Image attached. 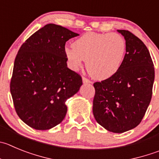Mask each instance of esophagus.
I'll list each match as a JSON object with an SVG mask.
<instances>
[{"label": "esophagus", "instance_id": "1", "mask_svg": "<svg viewBox=\"0 0 159 159\" xmlns=\"http://www.w3.org/2000/svg\"><path fill=\"white\" fill-rule=\"evenodd\" d=\"M82 81H83V83H84V84H89V83H91V81H90L89 78H87L86 77H83Z\"/></svg>", "mask_w": 159, "mask_h": 159}]
</instances>
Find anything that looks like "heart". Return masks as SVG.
<instances>
[{"mask_svg":"<svg viewBox=\"0 0 159 159\" xmlns=\"http://www.w3.org/2000/svg\"><path fill=\"white\" fill-rule=\"evenodd\" d=\"M126 44L115 33H87L76 40L65 54L74 68L81 66L83 59L93 78L103 80L118 72L122 63Z\"/></svg>","mask_w":159,"mask_h":159,"instance_id":"1","label":"heart"}]
</instances>
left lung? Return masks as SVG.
<instances>
[{
  "label": "left lung",
  "instance_id": "obj_1",
  "mask_svg": "<svg viewBox=\"0 0 159 159\" xmlns=\"http://www.w3.org/2000/svg\"><path fill=\"white\" fill-rule=\"evenodd\" d=\"M126 53L116 74L93 84V115L110 132L121 133L141 122L152 96L155 67L144 43L130 31L119 30Z\"/></svg>",
  "mask_w": 159,
  "mask_h": 159
}]
</instances>
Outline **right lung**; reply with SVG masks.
<instances>
[{
  "label": "right lung",
  "mask_w": 159,
  "mask_h": 159,
  "mask_svg": "<svg viewBox=\"0 0 159 159\" xmlns=\"http://www.w3.org/2000/svg\"><path fill=\"white\" fill-rule=\"evenodd\" d=\"M78 34L49 23L25 41L15 59L10 91L15 110L31 128L46 130L59 125L66 101L82 84L81 75L67 67L65 44Z\"/></svg>",
  "instance_id": "1"
}]
</instances>
